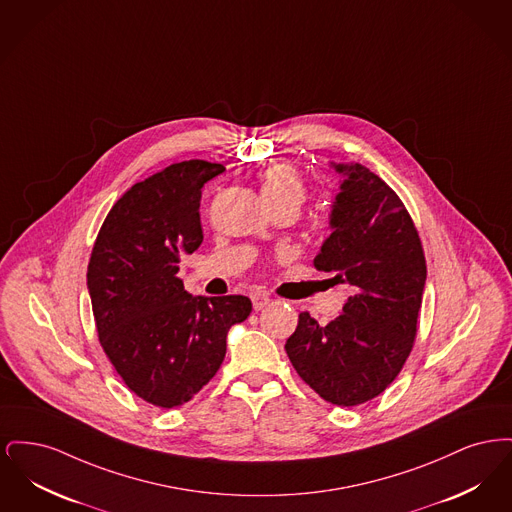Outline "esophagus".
Wrapping results in <instances>:
<instances>
[{
  "label": "esophagus",
  "mask_w": 512,
  "mask_h": 512,
  "mask_svg": "<svg viewBox=\"0 0 512 512\" xmlns=\"http://www.w3.org/2000/svg\"><path fill=\"white\" fill-rule=\"evenodd\" d=\"M251 301H253V309H255V311H261V309L267 307L272 299L268 297V293L255 292L251 293Z\"/></svg>",
  "instance_id": "34e87169"
}]
</instances>
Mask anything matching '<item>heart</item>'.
<instances>
[{
  "mask_svg": "<svg viewBox=\"0 0 512 512\" xmlns=\"http://www.w3.org/2000/svg\"><path fill=\"white\" fill-rule=\"evenodd\" d=\"M261 190L270 207L293 205L299 209L307 194L301 174L288 163H278L261 172Z\"/></svg>",
  "mask_w": 512,
  "mask_h": 512,
  "instance_id": "heart-1",
  "label": "heart"
}]
</instances>
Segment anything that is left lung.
<instances>
[{
    "mask_svg": "<svg viewBox=\"0 0 512 512\" xmlns=\"http://www.w3.org/2000/svg\"><path fill=\"white\" fill-rule=\"evenodd\" d=\"M332 167L343 180L315 267L336 272L353 295L326 326L301 313L286 353L322 399L355 407L386 390L413 349L426 259L411 215L380 176L359 163Z\"/></svg>",
    "mask_w": 512,
    "mask_h": 512,
    "instance_id": "left-lung-1",
    "label": "left lung"
}]
</instances>
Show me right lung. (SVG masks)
<instances>
[{"instance_id": "right-lung-1", "label": "right lung", "mask_w": 512, "mask_h": 512, "mask_svg": "<svg viewBox=\"0 0 512 512\" xmlns=\"http://www.w3.org/2000/svg\"><path fill=\"white\" fill-rule=\"evenodd\" d=\"M224 172L201 159L174 163L113 205L88 265L99 343L122 382L147 403L190 401L219 370L228 330L251 313L245 295L184 290L178 263L203 242L201 188Z\"/></svg>"}]
</instances>
